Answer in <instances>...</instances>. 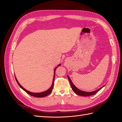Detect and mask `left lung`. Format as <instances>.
Here are the masks:
<instances>
[{
  "label": "left lung",
  "mask_w": 122,
  "mask_h": 122,
  "mask_svg": "<svg viewBox=\"0 0 122 122\" xmlns=\"http://www.w3.org/2000/svg\"><path fill=\"white\" fill-rule=\"evenodd\" d=\"M68 76V78L69 79V82H70V85H71V86L72 87V90L73 91V92H74L75 93H76L77 95H78L82 96H90L94 95L96 94L97 92H98L102 88V87L100 88L99 89H98V90H97L96 91H95L94 92H86L82 91H81V90L78 89V88H77L74 86V85L73 84V83L72 82L71 80L70 79V77L68 76Z\"/></svg>",
  "instance_id": "1"
}]
</instances>
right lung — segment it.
Wrapping results in <instances>:
<instances>
[{
	"instance_id": "obj_1",
	"label": "right lung",
	"mask_w": 122,
	"mask_h": 122,
	"mask_svg": "<svg viewBox=\"0 0 122 122\" xmlns=\"http://www.w3.org/2000/svg\"><path fill=\"white\" fill-rule=\"evenodd\" d=\"M61 65H58V66H57V67L58 66H60ZM57 67H56V68H55V69H54V77H53V82H52V86H51L50 87V88H49V89H48V90H47L46 91H45V92H42V93H31V92H29V91H27L26 90H25V88H24L20 84V83L18 82V80H17V79H16V78L15 77V78H16V81H17V83L18 84V85H19V86L21 88H22V89L25 92H26V93H27V94H28L29 95H31V96H34V97H45V96H48V95H49L51 92H52V88H53V86H54V78H55V70H56V69L57 68Z\"/></svg>"
}]
</instances>
